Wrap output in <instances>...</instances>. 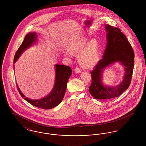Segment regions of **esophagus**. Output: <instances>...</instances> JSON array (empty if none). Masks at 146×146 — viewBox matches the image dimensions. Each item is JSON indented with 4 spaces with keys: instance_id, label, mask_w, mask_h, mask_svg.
Returning a JSON list of instances; mask_svg holds the SVG:
<instances>
[{
    "instance_id": "esophagus-1",
    "label": "esophagus",
    "mask_w": 146,
    "mask_h": 146,
    "mask_svg": "<svg viewBox=\"0 0 146 146\" xmlns=\"http://www.w3.org/2000/svg\"><path fill=\"white\" fill-rule=\"evenodd\" d=\"M74 71H75V72H76L77 73H81V70L78 67L76 68V69L74 70Z\"/></svg>"
}]
</instances>
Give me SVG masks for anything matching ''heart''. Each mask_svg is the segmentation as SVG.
I'll return each mask as SVG.
<instances>
[{
    "instance_id": "heart-1",
    "label": "heart",
    "mask_w": 146,
    "mask_h": 146,
    "mask_svg": "<svg viewBox=\"0 0 146 146\" xmlns=\"http://www.w3.org/2000/svg\"><path fill=\"white\" fill-rule=\"evenodd\" d=\"M70 52L78 55L79 62L85 67H92L100 61L98 42L95 38L91 39L89 42L86 37L80 38L71 46ZM66 56L68 57L69 55L66 53Z\"/></svg>"
}]
</instances>
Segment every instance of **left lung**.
Instances as JSON below:
<instances>
[{"mask_svg": "<svg viewBox=\"0 0 146 146\" xmlns=\"http://www.w3.org/2000/svg\"><path fill=\"white\" fill-rule=\"evenodd\" d=\"M107 44L102 58L91 72L92 82L89 87L91 96L97 100H108L120 96L129 88L134 66V52L125 35L118 28L105 25ZM119 62L125 72L121 82L115 86L105 85L102 81L104 69Z\"/></svg>", "mask_w": 146, "mask_h": 146, "instance_id": "obj_1", "label": "left lung"}]
</instances>
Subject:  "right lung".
I'll use <instances>...</instances> for the list:
<instances>
[{
	"label": "right lung",
	"mask_w": 146,
	"mask_h": 146,
	"mask_svg": "<svg viewBox=\"0 0 146 146\" xmlns=\"http://www.w3.org/2000/svg\"><path fill=\"white\" fill-rule=\"evenodd\" d=\"M37 34L35 32H30L26 35L23 42L17 51L14 57V63L16 62L21 54L29 47L32 46L36 42ZM55 80L54 86L51 91L45 97L40 99L32 100L26 96L22 94L16 83L18 90L21 96L26 101L36 107L50 110L60 104L64 96L67 88V84L68 79L72 75V70L69 66L63 64H56Z\"/></svg>",
	"instance_id": "add662e5"
}]
</instances>
